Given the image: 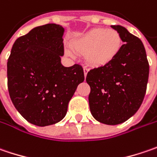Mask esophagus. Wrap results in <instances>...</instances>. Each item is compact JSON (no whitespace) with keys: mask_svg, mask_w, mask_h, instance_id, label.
I'll return each mask as SVG.
<instances>
[{"mask_svg":"<svg viewBox=\"0 0 157 157\" xmlns=\"http://www.w3.org/2000/svg\"><path fill=\"white\" fill-rule=\"evenodd\" d=\"M83 72H84V76H87V74H88V72H89V68H87V67H84L83 68Z\"/></svg>","mask_w":157,"mask_h":157,"instance_id":"esophagus-1","label":"esophagus"}]
</instances>
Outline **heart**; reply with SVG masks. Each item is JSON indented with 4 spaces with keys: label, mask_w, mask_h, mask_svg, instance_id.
Returning <instances> with one entry per match:
<instances>
[{
    "label": "heart",
    "mask_w": 157,
    "mask_h": 157,
    "mask_svg": "<svg viewBox=\"0 0 157 157\" xmlns=\"http://www.w3.org/2000/svg\"><path fill=\"white\" fill-rule=\"evenodd\" d=\"M122 38L113 29L94 28L72 42V47L67 45L65 52L72 58L76 52L84 54L86 62L92 67H104L111 63L119 54Z\"/></svg>",
    "instance_id": "heart-1"
}]
</instances>
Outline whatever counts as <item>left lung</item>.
<instances>
[{"mask_svg":"<svg viewBox=\"0 0 157 157\" xmlns=\"http://www.w3.org/2000/svg\"><path fill=\"white\" fill-rule=\"evenodd\" d=\"M121 36L120 52L111 63L87 75L90 109L94 119L119 125L139 110L146 93L149 66L141 40L121 25H112Z\"/></svg>","mask_w":157,"mask_h":157,"instance_id":"8db88e82","label":"left lung"}]
</instances>
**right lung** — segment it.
<instances>
[{
  "instance_id": "add662e5",
  "label": "right lung",
  "mask_w": 157,
  "mask_h": 157,
  "mask_svg": "<svg viewBox=\"0 0 157 157\" xmlns=\"http://www.w3.org/2000/svg\"><path fill=\"white\" fill-rule=\"evenodd\" d=\"M64 31L56 24L33 28L15 41L8 59L11 101L18 113L36 126H50L64 119L70 99L84 81L82 66L61 64Z\"/></svg>"
}]
</instances>
